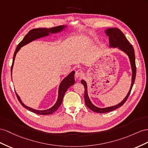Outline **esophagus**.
<instances>
[{
  "label": "esophagus",
  "instance_id": "obj_1",
  "mask_svg": "<svg viewBox=\"0 0 148 148\" xmlns=\"http://www.w3.org/2000/svg\"><path fill=\"white\" fill-rule=\"evenodd\" d=\"M83 75H84V72H83L81 69L77 70L76 71V73H75V76L77 79L82 78L83 77Z\"/></svg>",
  "mask_w": 148,
  "mask_h": 148
}]
</instances>
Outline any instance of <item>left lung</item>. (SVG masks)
Returning <instances> with one entry per match:
<instances>
[{"instance_id": "obj_1", "label": "left lung", "mask_w": 148, "mask_h": 148, "mask_svg": "<svg viewBox=\"0 0 148 148\" xmlns=\"http://www.w3.org/2000/svg\"><path fill=\"white\" fill-rule=\"evenodd\" d=\"M105 33L109 37V46L111 47H118L120 50L123 51L130 58L131 69H132V81H131V86L130 90L127 94L126 97L120 103L116 106L111 107L105 108H99L95 106L90 101L89 97L88 94V86H87L86 82L84 80H81V83L84 87L85 92H84V101L86 106L89 108L90 110H92L94 112H98V113H105L112 111L113 110L119 108V107L125 103L127 98L130 96L131 93V89L132 86L135 81L136 75V62H135V55H134V50L132 45L130 44L129 41L124 35V34L121 32V30L117 28H108L105 31Z\"/></svg>"}]
</instances>
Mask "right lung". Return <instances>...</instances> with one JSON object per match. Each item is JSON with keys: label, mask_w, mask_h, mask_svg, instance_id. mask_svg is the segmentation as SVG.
Segmentation results:
<instances>
[{"label": "right lung", "mask_w": 148, "mask_h": 148, "mask_svg": "<svg viewBox=\"0 0 148 148\" xmlns=\"http://www.w3.org/2000/svg\"><path fill=\"white\" fill-rule=\"evenodd\" d=\"M66 27V25H59V26H58V27H52L50 29L37 28V29H34L31 30V31H30L27 34L25 35V36L24 37V39H22V40L21 42L18 44L17 47L16 49V51L14 52L12 64V67H11V75H12V68H13L14 60H15V58H16V54H17V52L20 50V49L22 46H24V45L29 44V42H31L34 40L37 39H39V38L47 36L49 35V34L50 33L54 34V33H58L59 32H61L62 30ZM74 74H75V71H72L71 73L69 75H68L67 76H66L65 78H64L62 81V82H60V84L59 87L58 100H57V102L56 103V104L50 109H46V110H36V109L29 108V107L27 106H25L23 103H22V101L21 100L20 97L18 96V95L16 92L17 99H18V101L20 102V103L21 104L22 106L25 108V109H28V110L30 111L34 112L36 114H40V115L51 114L56 111L57 109L59 108L60 104H61V103H62L64 96V94H65L66 90L68 89V88H69L70 86H73L75 83Z\"/></svg>", "instance_id": "right-lung-1"}]
</instances>
